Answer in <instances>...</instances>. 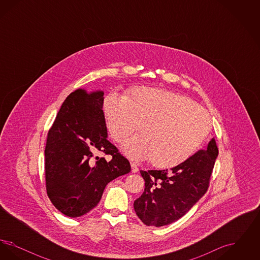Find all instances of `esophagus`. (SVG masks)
I'll return each instance as SVG.
<instances>
[{
    "label": "esophagus",
    "mask_w": 260,
    "mask_h": 260,
    "mask_svg": "<svg viewBox=\"0 0 260 260\" xmlns=\"http://www.w3.org/2000/svg\"><path fill=\"white\" fill-rule=\"evenodd\" d=\"M131 167H132V173H137L138 172V168H137V165L136 162H131Z\"/></svg>",
    "instance_id": "1"
}]
</instances>
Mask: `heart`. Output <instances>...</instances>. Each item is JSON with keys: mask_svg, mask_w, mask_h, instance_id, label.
<instances>
[{"mask_svg": "<svg viewBox=\"0 0 260 260\" xmlns=\"http://www.w3.org/2000/svg\"><path fill=\"white\" fill-rule=\"evenodd\" d=\"M102 112L116 142H122L141 123L142 134L126 140L122 148L134 159H151L159 169H172L189 160L211 131L210 116L204 108L184 95L159 87H132L124 96L109 93Z\"/></svg>", "mask_w": 260, "mask_h": 260, "instance_id": "heart-1", "label": "heart"}]
</instances>
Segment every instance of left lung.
<instances>
[{"instance_id": "left-lung-1", "label": "left lung", "mask_w": 260, "mask_h": 260, "mask_svg": "<svg viewBox=\"0 0 260 260\" xmlns=\"http://www.w3.org/2000/svg\"><path fill=\"white\" fill-rule=\"evenodd\" d=\"M217 155L212 138L207 148L171 171H140L145 189L134 204L139 219L147 226L161 227L182 217L206 194Z\"/></svg>"}]
</instances>
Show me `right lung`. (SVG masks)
I'll return each mask as SVG.
<instances>
[{
  "mask_svg": "<svg viewBox=\"0 0 260 260\" xmlns=\"http://www.w3.org/2000/svg\"><path fill=\"white\" fill-rule=\"evenodd\" d=\"M103 91L71 92L50 127L45 149L46 189L52 205L69 217L92 210L113 179L131 172L127 159L107 139ZM110 154L107 162L99 154Z\"/></svg>",
  "mask_w": 260,
  "mask_h": 260,
  "instance_id": "add662e5",
  "label": "right lung"
}]
</instances>
